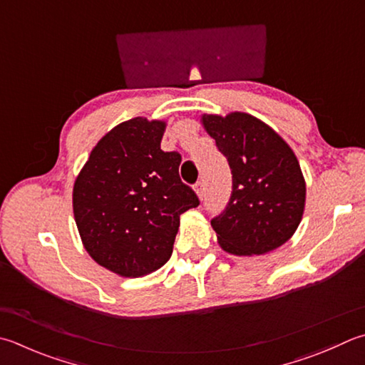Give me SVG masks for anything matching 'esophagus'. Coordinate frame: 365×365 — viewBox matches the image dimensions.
I'll list each match as a JSON object with an SVG mask.
<instances>
[{"mask_svg": "<svg viewBox=\"0 0 365 365\" xmlns=\"http://www.w3.org/2000/svg\"><path fill=\"white\" fill-rule=\"evenodd\" d=\"M195 194H197L198 198H200V200H203V197H205V185H203L202 181L195 184Z\"/></svg>", "mask_w": 365, "mask_h": 365, "instance_id": "1", "label": "esophagus"}]
</instances>
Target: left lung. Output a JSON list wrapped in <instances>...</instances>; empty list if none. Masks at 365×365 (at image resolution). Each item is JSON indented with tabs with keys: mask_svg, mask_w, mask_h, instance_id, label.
<instances>
[{
	"mask_svg": "<svg viewBox=\"0 0 365 365\" xmlns=\"http://www.w3.org/2000/svg\"><path fill=\"white\" fill-rule=\"evenodd\" d=\"M200 122L232 171L229 205L211 221L219 246L233 256H260L284 245L297 230L307 198L289 144L247 113L202 114Z\"/></svg>",
	"mask_w": 365,
	"mask_h": 365,
	"instance_id": "left-lung-1",
	"label": "left lung"
}]
</instances>
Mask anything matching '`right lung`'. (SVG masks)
I'll return each mask as SVG.
<instances>
[{"label":"right lung","instance_id":"add662e5","mask_svg":"<svg viewBox=\"0 0 365 365\" xmlns=\"http://www.w3.org/2000/svg\"><path fill=\"white\" fill-rule=\"evenodd\" d=\"M167 122L133 118L95 144L73 187L81 242L122 278L159 270L173 252L182 212L198 206L180 178L181 155L163 153Z\"/></svg>","mask_w":365,"mask_h":365}]
</instances>
